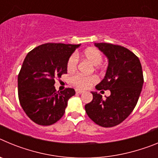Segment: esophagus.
Listing matches in <instances>:
<instances>
[{
	"mask_svg": "<svg viewBox=\"0 0 158 158\" xmlns=\"http://www.w3.org/2000/svg\"><path fill=\"white\" fill-rule=\"evenodd\" d=\"M75 91H76L77 94H81V93H83V91H82V90H80V89H76Z\"/></svg>",
	"mask_w": 158,
	"mask_h": 158,
	"instance_id": "obj_1",
	"label": "esophagus"
}]
</instances>
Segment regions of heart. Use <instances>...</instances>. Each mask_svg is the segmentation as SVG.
<instances>
[{
    "mask_svg": "<svg viewBox=\"0 0 158 158\" xmlns=\"http://www.w3.org/2000/svg\"><path fill=\"white\" fill-rule=\"evenodd\" d=\"M83 55L88 61H89L95 66L100 65L102 62V59H103L102 54L100 52V51L96 48H93V47L86 49L85 51H84ZM77 56L75 54H72L67 62V71L69 73L74 72L77 69ZM96 81H97V79L94 76H83V75L81 74L75 75L71 78V81H72L73 85L81 89H88L92 85L96 83Z\"/></svg>",
    "mask_w": 158,
    "mask_h": 158,
    "instance_id": "1",
    "label": "heart"
}]
</instances>
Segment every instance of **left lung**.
Wrapping results in <instances>:
<instances>
[{"mask_svg":"<svg viewBox=\"0 0 158 158\" xmlns=\"http://www.w3.org/2000/svg\"><path fill=\"white\" fill-rule=\"evenodd\" d=\"M108 59L104 78L96 86L97 90H110L104 100L92 92L93 99L85 104L87 115L103 127H111L125 120L136 106L143 85V73L139 58L128 49L111 43H95Z\"/></svg>","mask_w":158,"mask_h":158,"instance_id":"1","label":"left lung"}]
</instances>
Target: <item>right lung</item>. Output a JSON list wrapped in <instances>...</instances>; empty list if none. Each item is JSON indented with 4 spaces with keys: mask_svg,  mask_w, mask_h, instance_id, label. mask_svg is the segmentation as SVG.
Returning a JSON list of instances; mask_svg holds the SVG:
<instances>
[{
    "mask_svg": "<svg viewBox=\"0 0 158 158\" xmlns=\"http://www.w3.org/2000/svg\"><path fill=\"white\" fill-rule=\"evenodd\" d=\"M80 45L45 43L27 54L18 75V96L26 115L35 123L49 126L63 116L75 91L71 88L57 91L54 80L67 73L68 59Z\"/></svg>",
    "mask_w": 158,
    "mask_h": 158,
    "instance_id": "1",
    "label": "right lung"
}]
</instances>
